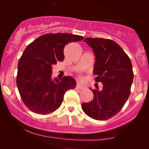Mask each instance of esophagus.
Segmentation results:
<instances>
[{
  "label": "esophagus",
  "instance_id": "esophagus-1",
  "mask_svg": "<svg viewBox=\"0 0 149 149\" xmlns=\"http://www.w3.org/2000/svg\"><path fill=\"white\" fill-rule=\"evenodd\" d=\"M76 89H78V90H83V89H84V88H85V87L83 86V85H80L79 83H78V84L76 85Z\"/></svg>",
  "mask_w": 149,
  "mask_h": 149
}]
</instances>
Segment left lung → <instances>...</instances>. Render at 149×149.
Here are the masks:
<instances>
[{
	"instance_id": "left-lung-1",
	"label": "left lung",
	"mask_w": 149,
	"mask_h": 149,
	"mask_svg": "<svg viewBox=\"0 0 149 149\" xmlns=\"http://www.w3.org/2000/svg\"><path fill=\"white\" fill-rule=\"evenodd\" d=\"M84 42L93 49L95 55L93 73L96 75L95 81L101 82L103 88L91 89L93 100L82 104V109L92 118L105 120L122 109L130 95L134 78L132 65L127 54L113 40L86 38Z\"/></svg>"
}]
</instances>
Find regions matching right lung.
<instances>
[{"label":"right lung","mask_w":149,"mask_h":149,"mask_svg":"<svg viewBox=\"0 0 149 149\" xmlns=\"http://www.w3.org/2000/svg\"><path fill=\"white\" fill-rule=\"evenodd\" d=\"M84 38L71 33H47L26 47L18 62L17 85L24 104L37 114L59 109L67 90L76 88L71 76L52 79V65L64 60L66 44Z\"/></svg>","instance_id":"1"}]
</instances>
